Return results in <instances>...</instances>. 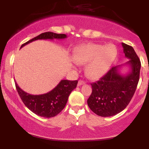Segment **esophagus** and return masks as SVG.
<instances>
[{
  "label": "esophagus",
  "instance_id": "1",
  "mask_svg": "<svg viewBox=\"0 0 149 149\" xmlns=\"http://www.w3.org/2000/svg\"><path fill=\"white\" fill-rule=\"evenodd\" d=\"M85 82L84 81V80H78V86H80V85H82L85 84Z\"/></svg>",
  "mask_w": 149,
  "mask_h": 149
}]
</instances>
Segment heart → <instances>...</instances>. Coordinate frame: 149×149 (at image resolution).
<instances>
[{"mask_svg": "<svg viewBox=\"0 0 149 149\" xmlns=\"http://www.w3.org/2000/svg\"><path fill=\"white\" fill-rule=\"evenodd\" d=\"M117 54V49L112 44L88 43L76 49L73 59L78 64H88L85 69L88 76L92 79H98L107 73Z\"/></svg>", "mask_w": 149, "mask_h": 149, "instance_id": "1", "label": "heart"}]
</instances>
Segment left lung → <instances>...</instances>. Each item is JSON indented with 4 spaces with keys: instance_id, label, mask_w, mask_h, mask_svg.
Returning <instances> with one entry per match:
<instances>
[{
    "instance_id": "obj_1",
    "label": "left lung",
    "mask_w": 149,
    "mask_h": 149,
    "mask_svg": "<svg viewBox=\"0 0 149 149\" xmlns=\"http://www.w3.org/2000/svg\"><path fill=\"white\" fill-rule=\"evenodd\" d=\"M125 56L129 59L124 65L130 71L125 75L120 73L123 65L112 67L100 80L91 83L92 92L88 100L90 109L102 117L115 116L129 104L139 80L141 61L132 46L122 43Z\"/></svg>"
}]
</instances>
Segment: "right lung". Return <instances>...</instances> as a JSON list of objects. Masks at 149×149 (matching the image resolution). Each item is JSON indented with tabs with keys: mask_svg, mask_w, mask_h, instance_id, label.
<instances>
[{
	"mask_svg": "<svg viewBox=\"0 0 149 149\" xmlns=\"http://www.w3.org/2000/svg\"><path fill=\"white\" fill-rule=\"evenodd\" d=\"M66 34H58L45 32L33 38L21 46H24L36 40L64 39ZM78 80H61L53 90L45 94L33 95L22 90L15 82V86L20 98L25 106L36 115L44 118L54 117L64 109L71 92L76 88Z\"/></svg>",
	"mask_w": 149,
	"mask_h": 149,
	"instance_id": "obj_1",
	"label": "right lung"
}]
</instances>
